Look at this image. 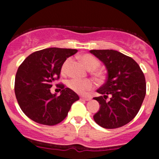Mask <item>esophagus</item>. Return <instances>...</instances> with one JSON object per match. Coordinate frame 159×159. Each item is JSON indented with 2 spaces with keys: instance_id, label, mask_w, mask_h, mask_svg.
<instances>
[{
  "instance_id": "esophagus-1",
  "label": "esophagus",
  "mask_w": 159,
  "mask_h": 159,
  "mask_svg": "<svg viewBox=\"0 0 159 159\" xmlns=\"http://www.w3.org/2000/svg\"><path fill=\"white\" fill-rule=\"evenodd\" d=\"M91 99V98L89 97H81L80 98V100H82V101H90Z\"/></svg>"
}]
</instances>
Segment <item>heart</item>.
<instances>
[{
    "instance_id": "b5f03b06",
    "label": "heart",
    "mask_w": 159,
    "mask_h": 159,
    "mask_svg": "<svg viewBox=\"0 0 159 159\" xmlns=\"http://www.w3.org/2000/svg\"><path fill=\"white\" fill-rule=\"evenodd\" d=\"M81 61L83 62L84 65H85L86 68L89 70H94L92 71V74L96 77V78H99L102 76V73H101L99 70H94L97 69L99 66H100V62L98 60L97 58L94 57V56L91 55V54H83L80 57ZM70 59L65 61V63L62 65L61 70L62 72H65V70L67 69V67L69 65L70 63ZM68 86L70 89H71L72 91H74L75 92L78 93L79 94H84L88 91H90L91 89H92L93 86V82L89 79H85V80H81V79H77V78H73V79H70L68 81Z\"/></svg>"
}]
</instances>
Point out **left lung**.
I'll list each match as a JSON object with an SVG mask.
<instances>
[{
    "label": "left lung",
    "instance_id": "1",
    "mask_svg": "<svg viewBox=\"0 0 159 159\" xmlns=\"http://www.w3.org/2000/svg\"><path fill=\"white\" fill-rule=\"evenodd\" d=\"M108 71L106 82L94 98L101 105L94 120L105 129H113L130 122L140 109L146 94L145 75L137 62L115 50H91ZM108 96L110 98H107Z\"/></svg>",
    "mask_w": 159,
    "mask_h": 159
}]
</instances>
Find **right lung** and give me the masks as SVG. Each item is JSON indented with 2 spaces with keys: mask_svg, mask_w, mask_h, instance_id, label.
Wrapping results in <instances>:
<instances>
[{
  "mask_svg": "<svg viewBox=\"0 0 159 159\" xmlns=\"http://www.w3.org/2000/svg\"><path fill=\"white\" fill-rule=\"evenodd\" d=\"M78 50L50 48L30 54L19 66L15 76L14 92L24 113L37 123L54 125L68 115L78 94L63 84H57L61 94H51V88L60 78L67 57Z\"/></svg>",
  "mask_w": 159,
  "mask_h": 159,
  "instance_id": "add662e5",
  "label": "right lung"
}]
</instances>
